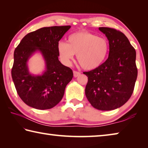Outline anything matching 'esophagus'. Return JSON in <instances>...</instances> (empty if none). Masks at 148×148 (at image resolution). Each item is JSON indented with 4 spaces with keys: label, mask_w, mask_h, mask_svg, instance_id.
<instances>
[{
    "label": "esophagus",
    "mask_w": 148,
    "mask_h": 148,
    "mask_svg": "<svg viewBox=\"0 0 148 148\" xmlns=\"http://www.w3.org/2000/svg\"><path fill=\"white\" fill-rule=\"evenodd\" d=\"M73 73H74V77H77V76H78L80 74L79 72H77V71H74Z\"/></svg>",
    "instance_id": "esophagus-1"
}]
</instances>
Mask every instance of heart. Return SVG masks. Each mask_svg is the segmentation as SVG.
<instances>
[{"mask_svg":"<svg viewBox=\"0 0 148 148\" xmlns=\"http://www.w3.org/2000/svg\"><path fill=\"white\" fill-rule=\"evenodd\" d=\"M57 52L64 64L70 66L76 54L77 60L85 70L96 69L105 61L109 51L106 38L88 31H78L70 35L67 43L59 42Z\"/></svg>","mask_w":148,"mask_h":148,"instance_id":"b5f03b06","label":"heart"}]
</instances>
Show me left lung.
Wrapping results in <instances>:
<instances>
[{"mask_svg": "<svg viewBox=\"0 0 148 148\" xmlns=\"http://www.w3.org/2000/svg\"><path fill=\"white\" fill-rule=\"evenodd\" d=\"M109 42V56L99 68L84 72L88 77L85 93L92 107L108 111L128 101L137 78L136 51L121 32L99 27Z\"/></svg>", "mask_w": 148, "mask_h": 148, "instance_id": "1", "label": "left lung"}]
</instances>
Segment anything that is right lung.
<instances>
[{"instance_id":"right-lung-1","label":"right lung","mask_w":148,"mask_h":148,"mask_svg":"<svg viewBox=\"0 0 148 148\" xmlns=\"http://www.w3.org/2000/svg\"><path fill=\"white\" fill-rule=\"evenodd\" d=\"M71 26L43 27L23 37L15 49L12 77L17 94L27 105L38 110L56 106L61 101L66 85L73 77L72 70L59 60L57 44ZM40 53L45 62L41 75L29 71L28 61Z\"/></svg>"}]
</instances>
